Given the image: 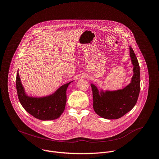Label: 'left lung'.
<instances>
[{
	"instance_id": "1",
	"label": "left lung",
	"mask_w": 159,
	"mask_h": 159,
	"mask_svg": "<svg viewBox=\"0 0 159 159\" xmlns=\"http://www.w3.org/2000/svg\"><path fill=\"white\" fill-rule=\"evenodd\" d=\"M130 57L134 66V75L130 83L122 89L99 92L95 85L91 84L93 107L100 117L107 119H117L130 111L137 103L140 89V67L132 48L130 46Z\"/></svg>"
}]
</instances>
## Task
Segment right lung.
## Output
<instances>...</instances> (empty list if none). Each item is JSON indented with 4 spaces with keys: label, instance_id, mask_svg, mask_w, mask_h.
<instances>
[{
    "label": "right lung",
    "instance_id": "obj_1",
    "mask_svg": "<svg viewBox=\"0 0 159 159\" xmlns=\"http://www.w3.org/2000/svg\"><path fill=\"white\" fill-rule=\"evenodd\" d=\"M71 82L62 85L52 95L43 97H29L25 93L17 71L16 88L18 98L24 109L35 118L41 120H55L64 111L67 101L66 91Z\"/></svg>",
    "mask_w": 159,
    "mask_h": 159
}]
</instances>
